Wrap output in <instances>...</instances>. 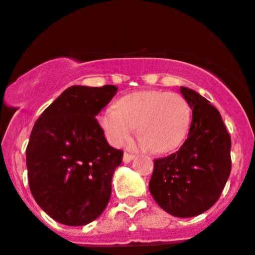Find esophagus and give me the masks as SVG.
Masks as SVG:
<instances>
[{
	"mask_svg": "<svg viewBox=\"0 0 255 255\" xmlns=\"http://www.w3.org/2000/svg\"><path fill=\"white\" fill-rule=\"evenodd\" d=\"M132 159H134V155L130 154V153H125V154H123V162L128 163V162H130Z\"/></svg>",
	"mask_w": 255,
	"mask_h": 255,
	"instance_id": "obj_1",
	"label": "esophagus"
}]
</instances>
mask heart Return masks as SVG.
I'll use <instances>...</instances> for the list:
<instances>
[{
    "instance_id": "obj_1",
    "label": "heart",
    "mask_w": 255,
    "mask_h": 255,
    "mask_svg": "<svg viewBox=\"0 0 255 255\" xmlns=\"http://www.w3.org/2000/svg\"><path fill=\"white\" fill-rule=\"evenodd\" d=\"M106 138L121 145L130 137L133 127L144 147L158 153L180 144L190 123V108L183 96L164 91H140L123 96L116 108H107L97 117Z\"/></svg>"
}]
</instances>
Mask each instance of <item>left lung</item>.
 <instances>
[{
  "instance_id": "8db88e82",
  "label": "left lung",
  "mask_w": 255,
  "mask_h": 255,
  "mask_svg": "<svg viewBox=\"0 0 255 255\" xmlns=\"http://www.w3.org/2000/svg\"><path fill=\"white\" fill-rule=\"evenodd\" d=\"M192 108L185 142L154 160L149 190L158 206L179 218L208 211L219 199L232 169L231 135L221 113L196 91L180 87Z\"/></svg>"
}]
</instances>
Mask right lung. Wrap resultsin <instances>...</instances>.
<instances>
[{"instance_id":"add662e5","label":"right lung","mask_w":255,"mask_h":255,"mask_svg":"<svg viewBox=\"0 0 255 255\" xmlns=\"http://www.w3.org/2000/svg\"><path fill=\"white\" fill-rule=\"evenodd\" d=\"M116 86H72L43 111L26 148L29 189L58 223L86 226L102 214L123 152L111 147L96 116Z\"/></svg>"}]
</instances>
